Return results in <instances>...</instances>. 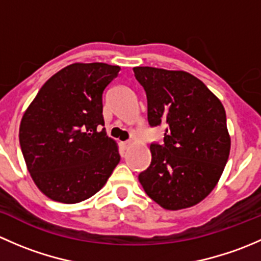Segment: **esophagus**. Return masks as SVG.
<instances>
[{
	"instance_id": "34e87169",
	"label": "esophagus",
	"mask_w": 261,
	"mask_h": 261,
	"mask_svg": "<svg viewBox=\"0 0 261 261\" xmlns=\"http://www.w3.org/2000/svg\"><path fill=\"white\" fill-rule=\"evenodd\" d=\"M131 145H133V141H131V140H127V141H125V143H122L123 149H128V147H130Z\"/></svg>"
}]
</instances>
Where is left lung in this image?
<instances>
[{
  "instance_id": "1",
  "label": "left lung",
  "mask_w": 261,
  "mask_h": 261,
  "mask_svg": "<svg viewBox=\"0 0 261 261\" xmlns=\"http://www.w3.org/2000/svg\"><path fill=\"white\" fill-rule=\"evenodd\" d=\"M145 89L150 126H165L164 144H151V163L139 174L163 208H188L206 198L222 174L231 139L226 112L206 84L183 70L135 67Z\"/></svg>"
}]
</instances>
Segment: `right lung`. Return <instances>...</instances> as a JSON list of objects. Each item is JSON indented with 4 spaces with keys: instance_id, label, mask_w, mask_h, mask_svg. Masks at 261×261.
<instances>
[{
    "instance_id": "obj_1",
    "label": "right lung",
    "mask_w": 261,
    "mask_h": 261,
    "mask_svg": "<svg viewBox=\"0 0 261 261\" xmlns=\"http://www.w3.org/2000/svg\"><path fill=\"white\" fill-rule=\"evenodd\" d=\"M121 68L74 63L45 82L20 123V146L39 189L53 201L78 203L106 184L120 162L101 126L102 94Z\"/></svg>"
}]
</instances>
